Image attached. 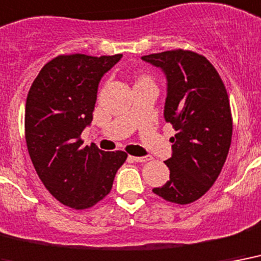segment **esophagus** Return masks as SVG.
Returning a JSON list of instances; mask_svg holds the SVG:
<instances>
[{
    "label": "esophagus",
    "instance_id": "1",
    "mask_svg": "<svg viewBox=\"0 0 261 261\" xmlns=\"http://www.w3.org/2000/svg\"><path fill=\"white\" fill-rule=\"evenodd\" d=\"M130 158H132L135 162H140V163H145V162H149V161H152L151 156H130Z\"/></svg>",
    "mask_w": 261,
    "mask_h": 261
}]
</instances>
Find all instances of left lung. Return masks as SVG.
I'll list each match as a JSON object with an SVG mask.
<instances>
[{"instance_id":"8db88e82","label":"left lung","mask_w":261,"mask_h":261,"mask_svg":"<svg viewBox=\"0 0 261 261\" xmlns=\"http://www.w3.org/2000/svg\"><path fill=\"white\" fill-rule=\"evenodd\" d=\"M167 77L165 120L175 129L170 179L152 192L166 201L191 204L205 195L221 174L229 153L233 117L218 70L199 53L175 48L144 56Z\"/></svg>"}]
</instances>
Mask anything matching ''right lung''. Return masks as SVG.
Masks as SVG:
<instances>
[{
  "instance_id": "add662e5",
  "label": "right lung",
  "mask_w": 261,
  "mask_h": 261,
  "mask_svg": "<svg viewBox=\"0 0 261 261\" xmlns=\"http://www.w3.org/2000/svg\"><path fill=\"white\" fill-rule=\"evenodd\" d=\"M122 54H61L46 64L28 91L24 116L32 165L50 195L73 210L94 207L110 193L124 151L83 145L100 77Z\"/></svg>"
}]
</instances>
